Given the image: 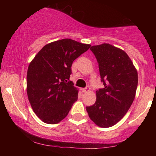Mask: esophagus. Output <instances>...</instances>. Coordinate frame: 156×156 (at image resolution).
I'll list each match as a JSON object with an SVG mask.
<instances>
[{"label":"esophagus","mask_w":156,"mask_h":156,"mask_svg":"<svg viewBox=\"0 0 156 156\" xmlns=\"http://www.w3.org/2000/svg\"><path fill=\"white\" fill-rule=\"evenodd\" d=\"M81 90H82V92H89V90H90V88H89V87H87L86 88L81 89Z\"/></svg>","instance_id":"esophagus-1"}]
</instances>
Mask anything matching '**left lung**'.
<instances>
[{
  "label": "left lung",
  "instance_id": "1",
  "mask_svg": "<svg viewBox=\"0 0 156 156\" xmlns=\"http://www.w3.org/2000/svg\"><path fill=\"white\" fill-rule=\"evenodd\" d=\"M104 88L96 92L94 105L87 106L89 117L101 128L114 125L125 115L133 103L138 74L133 62L122 50L112 44L92 46Z\"/></svg>",
  "mask_w": 156,
  "mask_h": 156
}]
</instances>
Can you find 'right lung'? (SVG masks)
Segmentation results:
<instances>
[{"label":"right lung","mask_w":156,"mask_h":156,"mask_svg":"<svg viewBox=\"0 0 156 156\" xmlns=\"http://www.w3.org/2000/svg\"><path fill=\"white\" fill-rule=\"evenodd\" d=\"M90 46L73 39H61L44 46L30 63L27 72L28 101L44 122H59L78 100V90L69 80L71 67Z\"/></svg>","instance_id":"add662e5"}]
</instances>
